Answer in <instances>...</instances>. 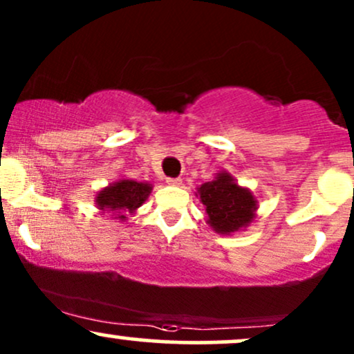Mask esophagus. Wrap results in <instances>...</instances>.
Here are the masks:
<instances>
[{
    "label": "esophagus",
    "mask_w": 354,
    "mask_h": 354,
    "mask_svg": "<svg viewBox=\"0 0 354 354\" xmlns=\"http://www.w3.org/2000/svg\"><path fill=\"white\" fill-rule=\"evenodd\" d=\"M166 183H168L169 186H181L183 180L181 178H166Z\"/></svg>",
    "instance_id": "esophagus-1"
}]
</instances>
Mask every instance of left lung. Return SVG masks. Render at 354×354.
Returning <instances> with one entry per match:
<instances>
[{
	"instance_id": "1",
	"label": "left lung",
	"mask_w": 354,
	"mask_h": 354,
	"mask_svg": "<svg viewBox=\"0 0 354 354\" xmlns=\"http://www.w3.org/2000/svg\"><path fill=\"white\" fill-rule=\"evenodd\" d=\"M205 206L206 225L218 234H233L254 221L258 200L250 188L239 186L228 171H218L208 183L196 188Z\"/></svg>"
}]
</instances>
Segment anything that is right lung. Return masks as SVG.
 I'll use <instances>...</instances> for the list:
<instances>
[{"mask_svg": "<svg viewBox=\"0 0 354 354\" xmlns=\"http://www.w3.org/2000/svg\"><path fill=\"white\" fill-rule=\"evenodd\" d=\"M151 191V183L120 178L96 193L95 205L100 213H111V216H116L115 219L126 221V214L136 213Z\"/></svg>", "mask_w": 354, "mask_h": 354, "instance_id": "add662e5", "label": "right lung"}]
</instances>
